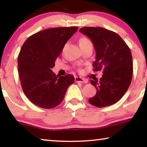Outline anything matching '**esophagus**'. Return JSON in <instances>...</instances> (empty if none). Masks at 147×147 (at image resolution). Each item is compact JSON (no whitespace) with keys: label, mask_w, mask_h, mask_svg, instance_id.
<instances>
[{"label":"esophagus","mask_w":147,"mask_h":147,"mask_svg":"<svg viewBox=\"0 0 147 147\" xmlns=\"http://www.w3.org/2000/svg\"><path fill=\"white\" fill-rule=\"evenodd\" d=\"M75 82H81V83H86V82H87V80L85 79V78L79 77V76H76V77H75Z\"/></svg>","instance_id":"obj_1"}]
</instances>
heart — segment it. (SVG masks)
<instances>
[{
    "label": "heart",
    "mask_w": 147,
    "mask_h": 147,
    "mask_svg": "<svg viewBox=\"0 0 147 147\" xmlns=\"http://www.w3.org/2000/svg\"><path fill=\"white\" fill-rule=\"evenodd\" d=\"M79 45L80 48H82V47H84L86 46H88V45H92L91 41H90L88 38H86L85 36H82L80 37L79 39Z\"/></svg>",
    "instance_id": "b5f03b06"
}]
</instances>
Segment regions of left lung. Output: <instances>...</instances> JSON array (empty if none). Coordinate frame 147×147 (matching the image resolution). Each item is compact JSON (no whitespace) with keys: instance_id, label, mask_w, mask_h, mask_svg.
Wrapping results in <instances>:
<instances>
[{"instance_id":"8db88e82","label":"left lung","mask_w":147,"mask_h":147,"mask_svg":"<svg viewBox=\"0 0 147 147\" xmlns=\"http://www.w3.org/2000/svg\"><path fill=\"white\" fill-rule=\"evenodd\" d=\"M80 32L93 43L96 51L94 71H102L103 73L98 81H90L96 88V94L88 102L96 107L115 104L131 84L133 72L131 50L119 34L106 28L86 26Z\"/></svg>"}]
</instances>
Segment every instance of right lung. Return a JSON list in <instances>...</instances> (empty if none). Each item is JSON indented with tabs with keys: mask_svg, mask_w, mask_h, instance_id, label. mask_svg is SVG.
Here are the masks:
<instances>
[{
	"mask_svg": "<svg viewBox=\"0 0 147 147\" xmlns=\"http://www.w3.org/2000/svg\"><path fill=\"white\" fill-rule=\"evenodd\" d=\"M77 26L41 30L24 42L18 57L19 78L24 94L42 109H53L63 101L69 86L74 81L70 74L56 76L51 69Z\"/></svg>",
	"mask_w": 147,
	"mask_h": 147,
	"instance_id": "add662e5",
	"label": "right lung"
}]
</instances>
